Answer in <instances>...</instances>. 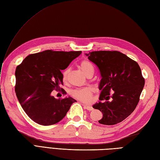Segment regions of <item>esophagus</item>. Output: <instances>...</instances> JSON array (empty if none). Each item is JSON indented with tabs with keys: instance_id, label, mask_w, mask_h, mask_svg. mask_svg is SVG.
I'll return each instance as SVG.
<instances>
[{
	"instance_id": "obj_1",
	"label": "esophagus",
	"mask_w": 160,
	"mask_h": 160,
	"mask_svg": "<svg viewBox=\"0 0 160 160\" xmlns=\"http://www.w3.org/2000/svg\"><path fill=\"white\" fill-rule=\"evenodd\" d=\"M83 105V107L86 108V109L88 110V111H92L93 108V107H92V106H89V105H87V104H82Z\"/></svg>"
}]
</instances>
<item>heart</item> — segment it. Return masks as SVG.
I'll return each mask as SVG.
<instances>
[{"instance_id": "obj_1", "label": "heart", "mask_w": 160, "mask_h": 160, "mask_svg": "<svg viewBox=\"0 0 160 160\" xmlns=\"http://www.w3.org/2000/svg\"><path fill=\"white\" fill-rule=\"evenodd\" d=\"M80 68L85 75L89 73L93 72V67L90 62L87 60H83L80 63ZM69 73V69L67 68L62 72V79L66 81ZM71 95L74 98L83 102H89L92 100L93 95V89L89 87L77 88L71 92Z\"/></svg>"}]
</instances>
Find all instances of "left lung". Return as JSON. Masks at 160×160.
<instances>
[{"mask_svg":"<svg viewBox=\"0 0 160 160\" xmlns=\"http://www.w3.org/2000/svg\"><path fill=\"white\" fill-rule=\"evenodd\" d=\"M100 73V102L93 108L102 111L98 122L115 125L134 111L145 85L141 68L136 62L118 51H99L85 53ZM113 92L109 101L110 93ZM105 100V102H102Z\"/></svg>","mask_w":160,"mask_h":160,"instance_id":"1","label":"left lung"}]
</instances>
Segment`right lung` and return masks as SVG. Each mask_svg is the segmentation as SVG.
Returning a JSON list of instances; mask_svg holds the SVG:
<instances>
[{
    "label": "right lung",
    "instance_id": "right-lung-1",
    "mask_svg": "<svg viewBox=\"0 0 160 160\" xmlns=\"http://www.w3.org/2000/svg\"><path fill=\"white\" fill-rule=\"evenodd\" d=\"M81 52H44L30 54L15 71V90L23 109L29 118L40 125L59 122L77 100L71 97L57 99L52 96L54 89L63 84L62 70L81 55Z\"/></svg>",
    "mask_w": 160,
    "mask_h": 160
}]
</instances>
